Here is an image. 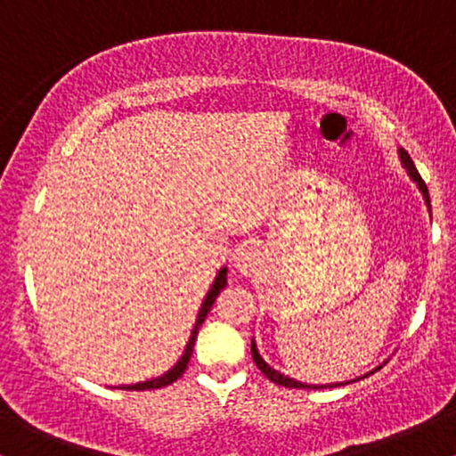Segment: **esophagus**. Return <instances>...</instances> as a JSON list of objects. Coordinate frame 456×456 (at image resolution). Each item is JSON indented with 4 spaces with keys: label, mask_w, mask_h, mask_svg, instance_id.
Listing matches in <instances>:
<instances>
[{
    "label": "esophagus",
    "mask_w": 456,
    "mask_h": 456,
    "mask_svg": "<svg viewBox=\"0 0 456 456\" xmlns=\"http://www.w3.org/2000/svg\"><path fill=\"white\" fill-rule=\"evenodd\" d=\"M235 265H238V270L242 274H253L259 265V253L253 246H246V248L240 250L238 257H235Z\"/></svg>",
    "instance_id": "esophagus-1"
}]
</instances>
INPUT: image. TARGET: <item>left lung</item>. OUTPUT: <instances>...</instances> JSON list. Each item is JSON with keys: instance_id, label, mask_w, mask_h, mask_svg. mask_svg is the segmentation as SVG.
Here are the masks:
<instances>
[{"instance_id": "obj_1", "label": "left lung", "mask_w": 456, "mask_h": 456, "mask_svg": "<svg viewBox=\"0 0 456 456\" xmlns=\"http://www.w3.org/2000/svg\"><path fill=\"white\" fill-rule=\"evenodd\" d=\"M399 154H401L403 167H405V169H407V174H410L411 180L416 182L418 188H420V191H422V197H425V201H427V206H428V203H431V199H428V188H427V184H425V180H422L420 174H418L416 165H413V162H411L410 154H407L405 150H401ZM250 352H253V360H255V364H257V369H259L261 373H264L265 378H268L270 381H274V384H279V386H285V388H311V386L302 384V381H296V379H289V378H285V375H281L279 370H274V369H272L270 364H265V360L261 358V355H259V352H257V345H255V343H250ZM354 381H358V379H354ZM347 384H349V381H347ZM334 386H345V384L313 386V388H334Z\"/></svg>"}]
</instances>
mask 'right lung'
<instances>
[{"mask_svg": "<svg viewBox=\"0 0 456 456\" xmlns=\"http://www.w3.org/2000/svg\"><path fill=\"white\" fill-rule=\"evenodd\" d=\"M224 287H227V268H223L221 272H218L216 281H214V285H212V289L208 291L206 300H203L201 308H199V315H197L195 328H192V332H191V338H188V345H186V349H184V355H182V358H180V362H177V364L174 366V369H171V370H167L165 375H160V378H156V379H150V381H141V384H134V386H119V388H122V390H154V388H162V386H169V384H174L175 379H180V378H182V373H184V370H186L188 362H191L192 347H195V341H197V332H199V328H201V323L206 322L208 313L212 311L214 302H216L218 294H221V291L224 289Z\"/></svg>", "mask_w": 456, "mask_h": 456, "instance_id": "add662e5", "label": "right lung"}]
</instances>
